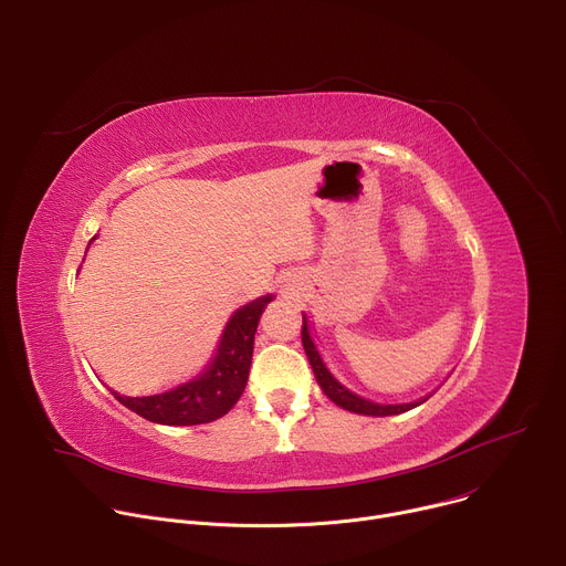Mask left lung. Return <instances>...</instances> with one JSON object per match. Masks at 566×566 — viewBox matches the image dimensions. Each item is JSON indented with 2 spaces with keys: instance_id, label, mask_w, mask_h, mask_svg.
Wrapping results in <instances>:
<instances>
[{
  "instance_id": "obj_1",
  "label": "left lung",
  "mask_w": 566,
  "mask_h": 566,
  "mask_svg": "<svg viewBox=\"0 0 566 566\" xmlns=\"http://www.w3.org/2000/svg\"><path fill=\"white\" fill-rule=\"evenodd\" d=\"M302 345H304V352L308 356V363L313 367V374L322 387V391H325L336 406L349 410V412H356V415H367V417H391V415H400V412H408L417 406H421L423 400H417V402H402V406H380V402H371V400H365L356 394H352L347 387H343L332 374L329 369L325 367V363H322L311 336H308V329H306V317H302ZM428 400V398H426Z\"/></svg>"
}]
</instances>
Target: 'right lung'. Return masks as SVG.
<instances>
[{"mask_svg": "<svg viewBox=\"0 0 566 566\" xmlns=\"http://www.w3.org/2000/svg\"><path fill=\"white\" fill-rule=\"evenodd\" d=\"M271 300L260 297L230 317L214 360L192 380L147 396L112 394L138 417L164 426H199L223 417L247 387L258 322Z\"/></svg>", "mask_w": 566, "mask_h": 566, "instance_id": "1", "label": "right lung"}]
</instances>
